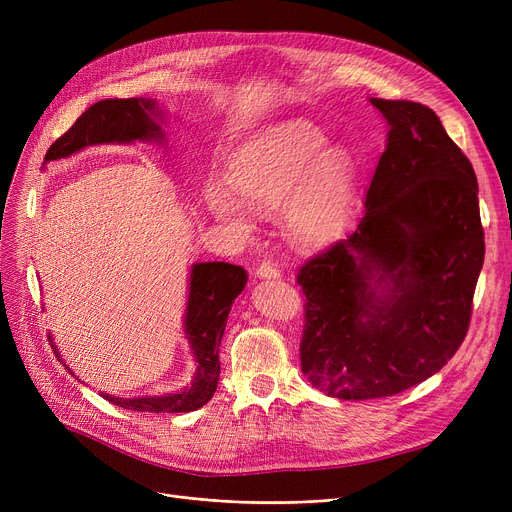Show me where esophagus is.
Returning <instances> with one entry per match:
<instances>
[{
    "instance_id": "1",
    "label": "esophagus",
    "mask_w": 512,
    "mask_h": 512,
    "mask_svg": "<svg viewBox=\"0 0 512 512\" xmlns=\"http://www.w3.org/2000/svg\"><path fill=\"white\" fill-rule=\"evenodd\" d=\"M257 278H280V270L278 265L270 263V261H263L259 267H257Z\"/></svg>"
}]
</instances>
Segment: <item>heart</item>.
<instances>
[{"instance_id":"b5f03b06","label":"heart","mask_w":512,"mask_h":512,"mask_svg":"<svg viewBox=\"0 0 512 512\" xmlns=\"http://www.w3.org/2000/svg\"><path fill=\"white\" fill-rule=\"evenodd\" d=\"M230 188H205L215 220L251 230V211L282 205L288 238L303 249L332 242L355 205L357 161L344 147H328L326 132L305 118L270 124L238 145L226 166Z\"/></svg>"}]
</instances>
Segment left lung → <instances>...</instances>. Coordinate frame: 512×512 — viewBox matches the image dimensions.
I'll list each match as a JSON object with an SVG mask.
<instances>
[{"label":"left lung","mask_w":512,"mask_h":512,"mask_svg":"<svg viewBox=\"0 0 512 512\" xmlns=\"http://www.w3.org/2000/svg\"><path fill=\"white\" fill-rule=\"evenodd\" d=\"M369 101L390 130L365 215L297 276L307 297L301 369L342 400L398 394L454 357L486 253L473 166L436 112Z\"/></svg>","instance_id":"left-lung-1"}]
</instances>
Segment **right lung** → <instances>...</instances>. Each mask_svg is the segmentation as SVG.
<instances>
[{
  "label": "right lung",
  "instance_id": "add662e5",
  "mask_svg": "<svg viewBox=\"0 0 512 512\" xmlns=\"http://www.w3.org/2000/svg\"><path fill=\"white\" fill-rule=\"evenodd\" d=\"M164 120L157 101L130 97V99H103L91 105L68 132L47 149V161L70 157L89 145L103 143H134V141H164ZM188 303L184 315V332L195 355L197 371L191 386L182 392L166 396H139L120 398L101 394L114 405L139 413H191L211 400L220 380V344L226 330V321L234 299L247 284V272L240 265L209 261L195 263L188 280ZM53 353L62 361L58 346L51 336ZM64 363V361H62ZM66 365V363H64ZM68 369V365H66ZM72 373V371H70Z\"/></svg>",
  "mask_w": 512,
  "mask_h": 512
}]
</instances>
